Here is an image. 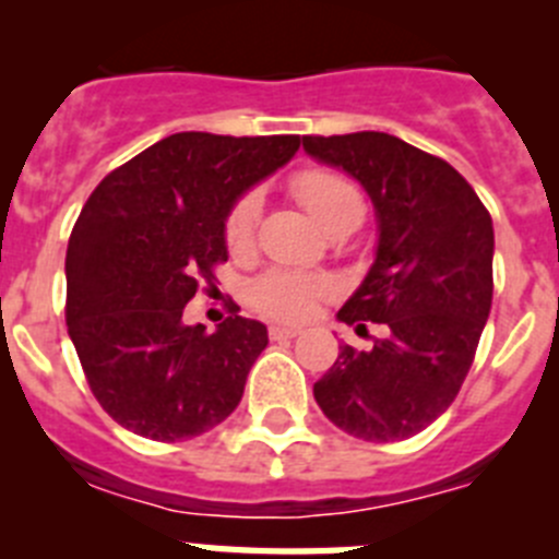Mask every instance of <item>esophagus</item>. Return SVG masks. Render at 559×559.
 I'll use <instances>...</instances> for the list:
<instances>
[{"label":"esophagus","instance_id":"esophagus-1","mask_svg":"<svg viewBox=\"0 0 559 559\" xmlns=\"http://www.w3.org/2000/svg\"><path fill=\"white\" fill-rule=\"evenodd\" d=\"M269 335H271V341L296 338V335H299V328H285V324H271Z\"/></svg>","mask_w":559,"mask_h":559}]
</instances>
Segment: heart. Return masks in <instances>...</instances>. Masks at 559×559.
<instances>
[{"label":"heart","instance_id":"obj_1","mask_svg":"<svg viewBox=\"0 0 559 559\" xmlns=\"http://www.w3.org/2000/svg\"><path fill=\"white\" fill-rule=\"evenodd\" d=\"M290 190L328 235L338 229H358L367 215V204L358 187L335 170L310 167V170L296 173L290 179ZM257 218H260V195L246 192L226 215V243L231 249L249 243ZM328 290L330 285L322 276L274 269L251 283L249 302L260 313L274 316V319H305L313 313L316 302L328 296Z\"/></svg>","mask_w":559,"mask_h":559}]
</instances>
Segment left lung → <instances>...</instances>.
I'll list each match as a JSON object with an SVG mask.
<instances>
[{"label": "left lung", "instance_id": "obj_1", "mask_svg": "<svg viewBox=\"0 0 559 559\" xmlns=\"http://www.w3.org/2000/svg\"><path fill=\"white\" fill-rule=\"evenodd\" d=\"M372 199L378 249L338 322L386 324L372 349L344 344L313 383L324 417L367 442H397L445 414L471 372L492 305L490 212L448 162L392 133L302 136Z\"/></svg>", "mask_w": 559, "mask_h": 559}]
</instances>
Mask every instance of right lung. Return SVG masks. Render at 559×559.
Instances as JSON below:
<instances>
[{
    "label": "right lung",
    "instance_id": "obj_1",
    "mask_svg": "<svg viewBox=\"0 0 559 559\" xmlns=\"http://www.w3.org/2000/svg\"><path fill=\"white\" fill-rule=\"evenodd\" d=\"M299 145V136L181 131L88 195L67 249V324L97 403L122 428L179 442L237 408L269 330L231 313L206 333L181 316L229 260L231 206Z\"/></svg>",
    "mask_w": 559,
    "mask_h": 559
}]
</instances>
